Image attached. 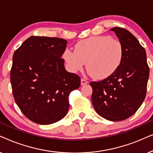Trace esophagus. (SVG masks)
I'll list each match as a JSON object with an SVG mask.
<instances>
[{"label": "esophagus", "instance_id": "obj_1", "mask_svg": "<svg viewBox=\"0 0 153 153\" xmlns=\"http://www.w3.org/2000/svg\"><path fill=\"white\" fill-rule=\"evenodd\" d=\"M87 83H88V82H87L86 80H85V79H82V78L81 79V85H85L87 84Z\"/></svg>", "mask_w": 153, "mask_h": 153}]
</instances>
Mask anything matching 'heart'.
<instances>
[{
    "label": "heart",
    "mask_w": 153,
    "mask_h": 153,
    "mask_svg": "<svg viewBox=\"0 0 153 153\" xmlns=\"http://www.w3.org/2000/svg\"><path fill=\"white\" fill-rule=\"evenodd\" d=\"M124 57V48L120 40L110 36H93L80 40L74 51L66 49L62 58L71 72L81 71L86 63L94 78L103 80L113 75L120 68Z\"/></svg>",
    "instance_id": "obj_1"
}]
</instances>
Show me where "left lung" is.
Masks as SVG:
<instances>
[{
    "label": "left lung",
    "mask_w": 153,
    "mask_h": 153,
    "mask_svg": "<svg viewBox=\"0 0 153 153\" xmlns=\"http://www.w3.org/2000/svg\"><path fill=\"white\" fill-rule=\"evenodd\" d=\"M124 48L123 62L111 76L91 82V101L101 117L117 122L127 119L137 111L145 99L149 78L145 49L129 30L111 28Z\"/></svg>",
    "instance_id": "1"
}]
</instances>
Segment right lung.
I'll return each mask as SVG.
<instances>
[{"label":"right lung","instance_id":"add662e5","mask_svg":"<svg viewBox=\"0 0 153 153\" xmlns=\"http://www.w3.org/2000/svg\"><path fill=\"white\" fill-rule=\"evenodd\" d=\"M67 41L30 36L15 51L10 71L13 97L28 119L50 125L64 118L68 95L80 85V78L65 69L62 59Z\"/></svg>","mask_w":153,"mask_h":153}]
</instances>
